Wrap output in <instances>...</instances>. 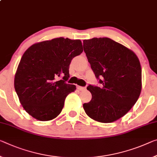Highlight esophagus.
Masks as SVG:
<instances>
[{
    "mask_svg": "<svg viewBox=\"0 0 157 157\" xmlns=\"http://www.w3.org/2000/svg\"><path fill=\"white\" fill-rule=\"evenodd\" d=\"M77 88H78L79 91H83L85 89V87H83V86H77Z\"/></svg>",
    "mask_w": 157,
    "mask_h": 157,
    "instance_id": "1",
    "label": "esophagus"
}]
</instances>
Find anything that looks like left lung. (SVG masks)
Listing matches in <instances>:
<instances>
[{"instance_id": "left-lung-1", "label": "left lung", "mask_w": 157, "mask_h": 157, "mask_svg": "<svg viewBox=\"0 0 157 157\" xmlns=\"http://www.w3.org/2000/svg\"><path fill=\"white\" fill-rule=\"evenodd\" d=\"M84 51L101 87L89 85L90 102L86 114L97 121L110 123L122 117L135 105L142 89V70L136 54L108 38L83 40Z\"/></svg>"}]
</instances>
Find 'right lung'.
I'll use <instances>...</instances> for the list:
<instances>
[{
  "instance_id": "obj_1",
  "label": "right lung",
  "mask_w": 157,
  "mask_h": 157,
  "mask_svg": "<svg viewBox=\"0 0 157 157\" xmlns=\"http://www.w3.org/2000/svg\"><path fill=\"white\" fill-rule=\"evenodd\" d=\"M82 52L79 40L58 38L34 44L24 52L14 77V89L30 115L49 121L61 113L66 96L76 89L66 83L70 63Z\"/></svg>"
}]
</instances>
